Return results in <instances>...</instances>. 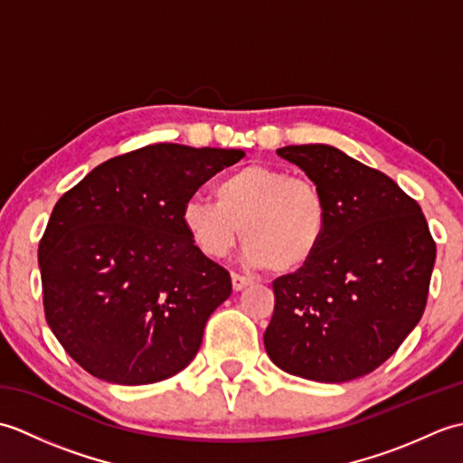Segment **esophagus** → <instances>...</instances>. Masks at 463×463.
I'll use <instances>...</instances> for the list:
<instances>
[{
  "label": "esophagus",
  "instance_id": "34e87169",
  "mask_svg": "<svg viewBox=\"0 0 463 463\" xmlns=\"http://www.w3.org/2000/svg\"><path fill=\"white\" fill-rule=\"evenodd\" d=\"M231 280H232V288L234 290H242L244 287H249V284H250L249 277H242V274H237V272L231 274Z\"/></svg>",
  "mask_w": 463,
  "mask_h": 463
}]
</instances>
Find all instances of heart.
Wrapping results in <instances>:
<instances>
[{
  "instance_id": "1",
  "label": "heart",
  "mask_w": 463,
  "mask_h": 463,
  "mask_svg": "<svg viewBox=\"0 0 463 463\" xmlns=\"http://www.w3.org/2000/svg\"><path fill=\"white\" fill-rule=\"evenodd\" d=\"M214 203L189 199L181 222L196 250L222 259L242 239L247 259L272 274H294L317 257L328 234L330 204L310 176L270 165H244L213 186Z\"/></svg>"
}]
</instances>
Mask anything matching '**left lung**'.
Masks as SVG:
<instances>
[{
  "label": "left lung",
  "mask_w": 463,
  "mask_h": 463,
  "mask_svg": "<svg viewBox=\"0 0 463 463\" xmlns=\"http://www.w3.org/2000/svg\"><path fill=\"white\" fill-rule=\"evenodd\" d=\"M279 155L322 186L330 224L317 257L272 282L264 348L307 380L366 376L424 314L436 262L426 216L388 175L330 145H290Z\"/></svg>",
  "instance_id": "left-lung-1"
}]
</instances>
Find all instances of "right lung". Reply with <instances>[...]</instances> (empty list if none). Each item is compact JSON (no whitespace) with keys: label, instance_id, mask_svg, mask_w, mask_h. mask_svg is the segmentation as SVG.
Masks as SVG:
<instances>
[{"label":"right lung","instance_id":"add662e5","mask_svg":"<svg viewBox=\"0 0 463 463\" xmlns=\"http://www.w3.org/2000/svg\"><path fill=\"white\" fill-rule=\"evenodd\" d=\"M239 149L156 143L69 189L39 241L49 328L91 376L123 386L175 376L231 297V274L196 250L183 204Z\"/></svg>","mask_w":463,"mask_h":463}]
</instances>
